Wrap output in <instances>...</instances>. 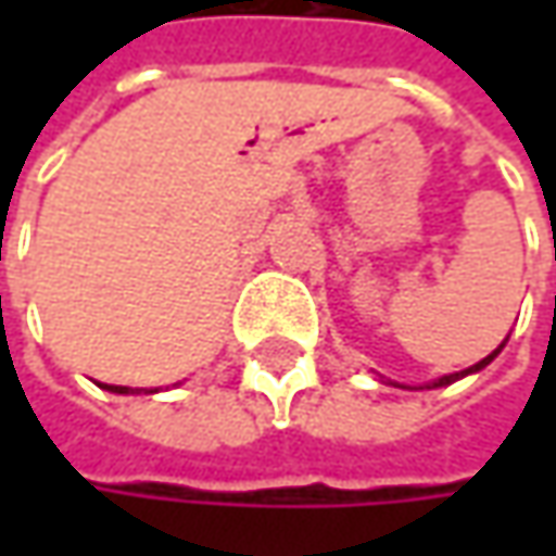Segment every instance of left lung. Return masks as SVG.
Listing matches in <instances>:
<instances>
[{
  "label": "left lung",
  "instance_id": "1",
  "mask_svg": "<svg viewBox=\"0 0 556 556\" xmlns=\"http://www.w3.org/2000/svg\"><path fill=\"white\" fill-rule=\"evenodd\" d=\"M504 343H507V340H504ZM504 343H502V346H498V350H492V353L485 355L482 362H477V365H470V368H464V371H455V374H445V377H437L433 383H427V387H417V390H437V387H448V383H455V380H460V377H467V374L482 371V368H485V365H489V362H492L495 355L502 353ZM390 383H393V387H402V390H415V387H405V383H395V380H390Z\"/></svg>",
  "mask_w": 556,
  "mask_h": 556
}]
</instances>
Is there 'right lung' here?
Returning a JSON list of instances; mask_svg holds the SVG:
<instances>
[{
  "label": "right lung",
  "mask_w": 556,
  "mask_h": 556,
  "mask_svg": "<svg viewBox=\"0 0 556 556\" xmlns=\"http://www.w3.org/2000/svg\"><path fill=\"white\" fill-rule=\"evenodd\" d=\"M98 387H101V390H108V393H117V395H139V393L151 395V393H157V387H151V390H148V387H114V383H98Z\"/></svg>",
  "instance_id": "1"
}]
</instances>
